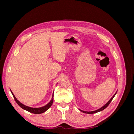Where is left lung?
Returning a JSON list of instances; mask_svg holds the SVG:
<instances>
[{
    "mask_svg": "<svg viewBox=\"0 0 134 134\" xmlns=\"http://www.w3.org/2000/svg\"><path fill=\"white\" fill-rule=\"evenodd\" d=\"M117 92V91L116 92V93H115L114 95H113V96L111 97V98L110 99H109V100L108 101V102L104 105V106H103L102 107H100V108H99V109H97V110L93 111H85L82 110V109H79V111H80L81 112H83V113H88V114H93V113H97V112H98L102 111H103V109H104L105 108H106L108 106L109 104L111 103V102L112 101V100L113 99V98H114V97H115V95L116 94Z\"/></svg>",
    "mask_w": 134,
    "mask_h": 134,
    "instance_id": "left-lung-1",
    "label": "left lung"
}]
</instances>
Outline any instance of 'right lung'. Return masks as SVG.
Instances as JSON below:
<instances>
[{"label": "right lung", "mask_w": 134, "mask_h": 134, "mask_svg": "<svg viewBox=\"0 0 134 134\" xmlns=\"http://www.w3.org/2000/svg\"><path fill=\"white\" fill-rule=\"evenodd\" d=\"M10 92L12 93V95H13V96L14 97L15 102H17V103L19 105L20 107H21L22 108H23V109H25V110H26V111L30 112L31 113H35V114H40V113H42L45 111H46L47 109L52 106V103H53L54 93H53V94H52L51 100L47 104H46L45 106L41 107H38V108H34V107H28L27 106H26V105H25V104H23L21 102H20L17 99V98H16V97H15V96L14 95V94L13 93V92H12V91H11L10 89Z\"/></svg>", "instance_id": "1"}]
</instances>
